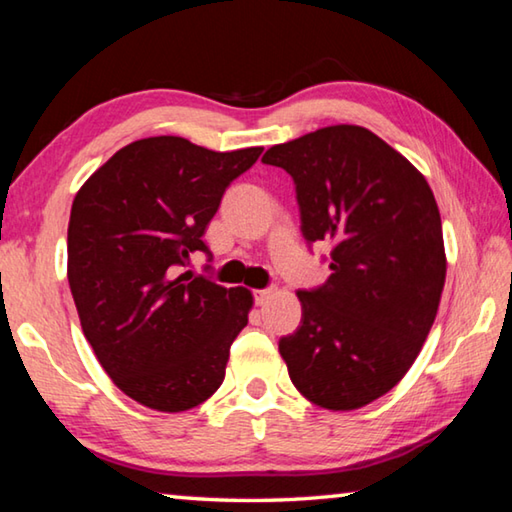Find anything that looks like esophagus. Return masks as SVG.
I'll list each match as a JSON object with an SVG mask.
<instances>
[{"mask_svg":"<svg viewBox=\"0 0 512 512\" xmlns=\"http://www.w3.org/2000/svg\"><path fill=\"white\" fill-rule=\"evenodd\" d=\"M253 296L257 305H264V302L273 296V289H255Z\"/></svg>","mask_w":512,"mask_h":512,"instance_id":"1","label":"esophagus"}]
</instances>
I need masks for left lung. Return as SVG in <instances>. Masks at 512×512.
Masks as SVG:
<instances>
[{
	"label": "left lung",
	"mask_w": 512,
	"mask_h": 512,
	"mask_svg": "<svg viewBox=\"0 0 512 512\" xmlns=\"http://www.w3.org/2000/svg\"><path fill=\"white\" fill-rule=\"evenodd\" d=\"M262 162L293 178L307 244H332V275L298 291L300 327L280 339L289 377L316 406L361 409L409 372L436 320L447 273L436 198L363 126L318 128Z\"/></svg>",
	"instance_id": "8db88e82"
}]
</instances>
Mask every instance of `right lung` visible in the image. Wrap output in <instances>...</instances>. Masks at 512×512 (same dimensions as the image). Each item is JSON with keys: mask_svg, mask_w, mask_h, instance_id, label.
Listing matches in <instances>:
<instances>
[{"mask_svg": "<svg viewBox=\"0 0 512 512\" xmlns=\"http://www.w3.org/2000/svg\"><path fill=\"white\" fill-rule=\"evenodd\" d=\"M262 146L216 153L185 137L119 149L79 189L67 228V280L81 327L119 391L149 409L189 411L223 384L253 293L192 271L225 189Z\"/></svg>", "mask_w": 512, "mask_h": 512, "instance_id": "1", "label": "right lung"}]
</instances>
